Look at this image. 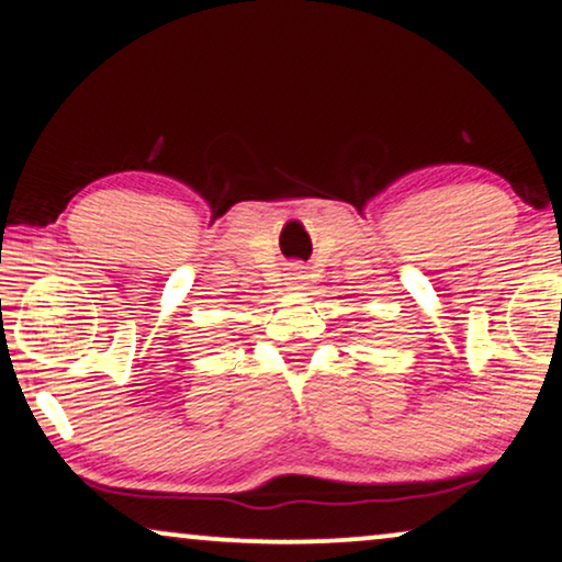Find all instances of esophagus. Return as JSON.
I'll return each instance as SVG.
<instances>
[{
  "label": "esophagus",
  "instance_id": "1",
  "mask_svg": "<svg viewBox=\"0 0 562 562\" xmlns=\"http://www.w3.org/2000/svg\"><path fill=\"white\" fill-rule=\"evenodd\" d=\"M305 280H307L305 267L303 265H292L290 272H288V284H290V288L292 290H303L305 288Z\"/></svg>",
  "mask_w": 562,
  "mask_h": 562
}]
</instances>
